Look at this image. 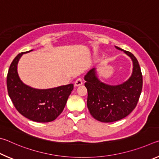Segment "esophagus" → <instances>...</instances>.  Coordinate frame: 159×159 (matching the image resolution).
I'll list each match as a JSON object with an SVG mask.
<instances>
[{
  "instance_id": "obj_1",
  "label": "esophagus",
  "mask_w": 159,
  "mask_h": 159,
  "mask_svg": "<svg viewBox=\"0 0 159 159\" xmlns=\"http://www.w3.org/2000/svg\"><path fill=\"white\" fill-rule=\"evenodd\" d=\"M83 83V80H82V77H79L77 78L76 81L75 82V85L76 86V87H78V86H80L82 85Z\"/></svg>"
}]
</instances>
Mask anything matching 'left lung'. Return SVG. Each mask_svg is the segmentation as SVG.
I'll use <instances>...</instances> for the list:
<instances>
[{
  "mask_svg": "<svg viewBox=\"0 0 159 159\" xmlns=\"http://www.w3.org/2000/svg\"><path fill=\"white\" fill-rule=\"evenodd\" d=\"M116 48L124 51L133 61V74L126 82L116 86L105 84L96 77L95 68L84 77L88 109L94 119L105 123L120 120L129 115L137 105L143 89V75L137 58L130 52Z\"/></svg>",
  "mask_w": 159,
  "mask_h": 159,
  "instance_id": "8db88e82",
  "label": "left lung"
}]
</instances>
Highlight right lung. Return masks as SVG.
I'll return each instance as SVG.
<instances>
[{
  "label": "right lung",
  "instance_id": "add662e5",
  "mask_svg": "<svg viewBox=\"0 0 159 159\" xmlns=\"http://www.w3.org/2000/svg\"><path fill=\"white\" fill-rule=\"evenodd\" d=\"M30 51L19 54L11 63L7 75L8 95L16 110L26 118L37 122L52 121L63 112L74 86L35 89L24 84L18 76L16 67L21 55Z\"/></svg>",
  "mask_w": 159,
  "mask_h": 159
}]
</instances>
